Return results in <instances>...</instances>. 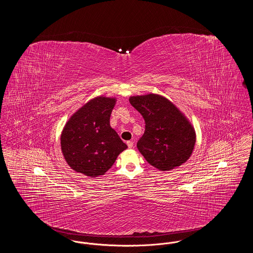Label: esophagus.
I'll list each match as a JSON object with an SVG mask.
<instances>
[{
	"label": "esophagus",
	"instance_id": "1",
	"mask_svg": "<svg viewBox=\"0 0 253 253\" xmlns=\"http://www.w3.org/2000/svg\"><path fill=\"white\" fill-rule=\"evenodd\" d=\"M127 146H128V148H132V146H133V142L131 141V140L127 141Z\"/></svg>",
	"mask_w": 253,
	"mask_h": 253
}]
</instances>
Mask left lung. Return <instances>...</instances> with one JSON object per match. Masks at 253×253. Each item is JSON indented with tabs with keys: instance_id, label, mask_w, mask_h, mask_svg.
Masks as SVG:
<instances>
[{
	"instance_id": "1",
	"label": "left lung",
	"mask_w": 253,
	"mask_h": 253,
	"mask_svg": "<svg viewBox=\"0 0 253 253\" xmlns=\"http://www.w3.org/2000/svg\"><path fill=\"white\" fill-rule=\"evenodd\" d=\"M129 101L144 119L137 149L147 162L162 171L185 163L193 154L196 135L180 110L157 94L130 96Z\"/></svg>"
}]
</instances>
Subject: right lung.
<instances>
[{
  "label": "right lung",
  "mask_w": 253,
  "mask_h": 253,
  "mask_svg": "<svg viewBox=\"0 0 253 253\" xmlns=\"http://www.w3.org/2000/svg\"><path fill=\"white\" fill-rule=\"evenodd\" d=\"M116 101L115 97L96 96L66 122L60 135V147L65 161L75 171L90 177L102 175L127 149L110 126Z\"/></svg>",
  "instance_id": "obj_1"
}]
</instances>
